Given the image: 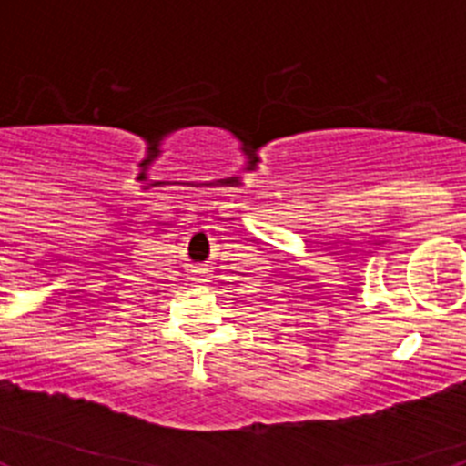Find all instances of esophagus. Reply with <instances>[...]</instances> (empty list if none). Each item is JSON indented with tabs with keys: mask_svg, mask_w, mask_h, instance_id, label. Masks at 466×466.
<instances>
[{
	"mask_svg": "<svg viewBox=\"0 0 466 466\" xmlns=\"http://www.w3.org/2000/svg\"><path fill=\"white\" fill-rule=\"evenodd\" d=\"M193 279H196V282H209L208 279V268H205V266H193Z\"/></svg>",
	"mask_w": 466,
	"mask_h": 466,
	"instance_id": "esophagus-1",
	"label": "esophagus"
}]
</instances>
